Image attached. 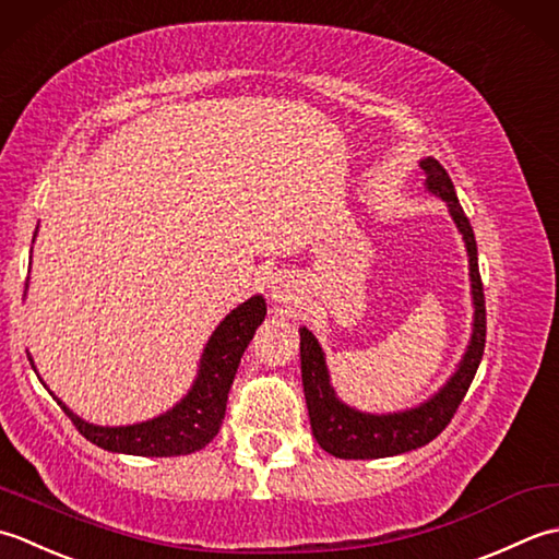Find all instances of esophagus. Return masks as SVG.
Listing matches in <instances>:
<instances>
[{
  "label": "esophagus",
  "mask_w": 559,
  "mask_h": 559,
  "mask_svg": "<svg viewBox=\"0 0 559 559\" xmlns=\"http://www.w3.org/2000/svg\"><path fill=\"white\" fill-rule=\"evenodd\" d=\"M267 294L272 296V301H289L292 294H294V280L289 275H282V272H277V275H272L267 280Z\"/></svg>",
  "instance_id": "esophagus-1"
}]
</instances>
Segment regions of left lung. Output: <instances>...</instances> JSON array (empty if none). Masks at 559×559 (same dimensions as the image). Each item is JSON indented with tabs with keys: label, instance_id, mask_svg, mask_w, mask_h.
Listing matches in <instances>:
<instances>
[{
	"label": "left lung",
	"instance_id": "1",
	"mask_svg": "<svg viewBox=\"0 0 559 559\" xmlns=\"http://www.w3.org/2000/svg\"><path fill=\"white\" fill-rule=\"evenodd\" d=\"M427 174V188L449 204L455 226L463 234L465 248L471 258V282H473V301H475V323L471 347L465 352L459 371L443 389L415 409L395 415H364L343 405L330 389L328 369L321 345L311 335V330L301 328V381L306 393V405H309L311 431L321 449L333 453L335 459H385V455H397L425 447L431 439H437L447 425L453 419L455 409L463 403L475 371L480 367L485 355V335H487V313H485V292L480 280V267H477V243L473 226L465 216L451 178L437 158H425L419 162Z\"/></svg>",
	"mask_w": 559,
	"mask_h": 559
}]
</instances>
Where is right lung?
<instances>
[{
    "instance_id": "add662e5",
    "label": "right lung",
    "mask_w": 559,
    "mask_h": 559,
    "mask_svg": "<svg viewBox=\"0 0 559 559\" xmlns=\"http://www.w3.org/2000/svg\"><path fill=\"white\" fill-rule=\"evenodd\" d=\"M265 313L263 296H253L226 316L204 347L200 373L192 391L174 409L150 419V423L132 427H96L79 419L60 401L57 403L72 419L79 435L106 451L132 455L195 453L207 447L219 431L236 369L258 325L265 321Z\"/></svg>"
}]
</instances>
